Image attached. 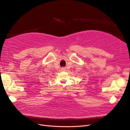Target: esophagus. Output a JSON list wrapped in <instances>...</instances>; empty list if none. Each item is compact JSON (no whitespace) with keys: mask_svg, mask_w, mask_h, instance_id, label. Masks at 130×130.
<instances>
[{"mask_svg":"<svg viewBox=\"0 0 130 130\" xmlns=\"http://www.w3.org/2000/svg\"><path fill=\"white\" fill-rule=\"evenodd\" d=\"M61 70V71H66V68H62Z\"/></svg>","mask_w":130,"mask_h":130,"instance_id":"obj_1","label":"esophagus"}]
</instances>
